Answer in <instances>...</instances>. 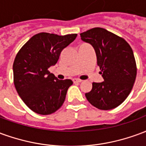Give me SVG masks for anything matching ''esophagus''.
I'll list each match as a JSON object with an SVG mask.
<instances>
[{
    "instance_id": "esophagus-1",
    "label": "esophagus",
    "mask_w": 146,
    "mask_h": 146,
    "mask_svg": "<svg viewBox=\"0 0 146 146\" xmlns=\"http://www.w3.org/2000/svg\"><path fill=\"white\" fill-rule=\"evenodd\" d=\"M82 81L81 80H79V79H73V82L74 83H80Z\"/></svg>"
}]
</instances>
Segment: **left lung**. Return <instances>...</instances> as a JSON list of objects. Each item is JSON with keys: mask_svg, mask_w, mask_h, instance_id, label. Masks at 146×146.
<instances>
[{"mask_svg": "<svg viewBox=\"0 0 146 146\" xmlns=\"http://www.w3.org/2000/svg\"><path fill=\"white\" fill-rule=\"evenodd\" d=\"M80 38L95 49L104 79L101 83H92L86 98L99 110L117 107L129 95L136 78V62L131 46L124 39L100 27L80 33Z\"/></svg>", "mask_w": 146, "mask_h": 146, "instance_id": "1", "label": "left lung"}]
</instances>
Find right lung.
Returning a JSON list of instances; mask_svg holds the SVG:
<instances>
[{
  "label": "right lung",
  "instance_id": "obj_1",
  "mask_svg": "<svg viewBox=\"0 0 146 146\" xmlns=\"http://www.w3.org/2000/svg\"><path fill=\"white\" fill-rule=\"evenodd\" d=\"M76 36L37 33L16 54L13 63L15 87L24 103L36 113L49 115L63 104L73 81L58 80L48 70L57 63L61 51Z\"/></svg>",
  "mask_w": 146,
  "mask_h": 146
}]
</instances>
